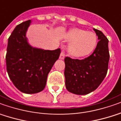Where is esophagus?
<instances>
[{
    "instance_id": "1",
    "label": "esophagus",
    "mask_w": 121,
    "mask_h": 121,
    "mask_svg": "<svg viewBox=\"0 0 121 121\" xmlns=\"http://www.w3.org/2000/svg\"><path fill=\"white\" fill-rule=\"evenodd\" d=\"M65 51H64V50H62V51H61V52H60V55L59 58H60V59H65Z\"/></svg>"
}]
</instances>
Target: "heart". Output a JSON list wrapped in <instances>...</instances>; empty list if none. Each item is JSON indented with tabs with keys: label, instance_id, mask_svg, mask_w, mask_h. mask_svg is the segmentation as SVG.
<instances>
[{
	"label": "heart",
	"instance_id": "1",
	"mask_svg": "<svg viewBox=\"0 0 121 121\" xmlns=\"http://www.w3.org/2000/svg\"><path fill=\"white\" fill-rule=\"evenodd\" d=\"M67 40L71 41L68 51L74 57H82L89 55L94 51L97 44L95 34L78 28H74L70 31Z\"/></svg>",
	"mask_w": 121,
	"mask_h": 121
}]
</instances>
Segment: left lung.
Instances as JSON below:
<instances>
[{
  "instance_id": "8db88e82",
  "label": "left lung",
  "mask_w": 121,
  "mask_h": 121,
  "mask_svg": "<svg viewBox=\"0 0 121 121\" xmlns=\"http://www.w3.org/2000/svg\"><path fill=\"white\" fill-rule=\"evenodd\" d=\"M99 41L93 53L84 59H65V84L67 90L77 95H86L96 90L108 70L109 52L105 35L94 29Z\"/></svg>"
}]
</instances>
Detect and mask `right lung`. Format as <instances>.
Returning <instances> with one entry per match:
<instances>
[{"instance_id": "obj_1", "label": "right lung", "mask_w": 121, "mask_h": 121, "mask_svg": "<svg viewBox=\"0 0 121 121\" xmlns=\"http://www.w3.org/2000/svg\"><path fill=\"white\" fill-rule=\"evenodd\" d=\"M31 20L17 25L8 38L6 55L9 78L17 89L25 94H36L45 87L47 78L60 49L43 50L31 47L26 33Z\"/></svg>"}]
</instances>
